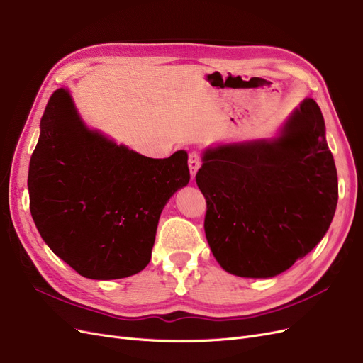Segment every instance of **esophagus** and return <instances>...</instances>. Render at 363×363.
Wrapping results in <instances>:
<instances>
[{"label":"esophagus","mask_w":363,"mask_h":363,"mask_svg":"<svg viewBox=\"0 0 363 363\" xmlns=\"http://www.w3.org/2000/svg\"><path fill=\"white\" fill-rule=\"evenodd\" d=\"M200 163H201L200 154L197 151H191L190 155H188V166H190L191 177H196V172L200 167Z\"/></svg>","instance_id":"obj_1"}]
</instances>
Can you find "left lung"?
I'll list each match as a JSON object with an SVG mask.
<instances>
[{
	"instance_id": "8db88e82",
	"label": "left lung",
	"mask_w": 363,
	"mask_h": 363,
	"mask_svg": "<svg viewBox=\"0 0 363 363\" xmlns=\"http://www.w3.org/2000/svg\"><path fill=\"white\" fill-rule=\"evenodd\" d=\"M196 181L206 199L204 233L225 272L288 270L323 239L338 201L319 105L306 99L272 143L208 150Z\"/></svg>"
}]
</instances>
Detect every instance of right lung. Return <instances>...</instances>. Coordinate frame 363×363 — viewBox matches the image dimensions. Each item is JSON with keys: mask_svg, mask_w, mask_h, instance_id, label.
I'll list each match as a JSON object with an SVG mask.
<instances>
[{"mask_svg": "<svg viewBox=\"0 0 363 363\" xmlns=\"http://www.w3.org/2000/svg\"><path fill=\"white\" fill-rule=\"evenodd\" d=\"M40 125L28 188L43 240L87 279L144 270L166 201L190 181L186 152L150 159L114 144L86 128L65 89L53 91Z\"/></svg>", "mask_w": 363, "mask_h": 363, "instance_id": "right-lung-1", "label": "right lung"}]
</instances>
